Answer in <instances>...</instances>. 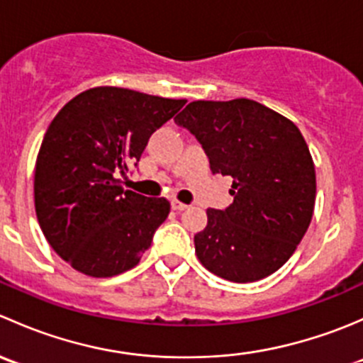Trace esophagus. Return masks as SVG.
<instances>
[{"label": "esophagus", "instance_id": "esophagus-1", "mask_svg": "<svg viewBox=\"0 0 363 363\" xmlns=\"http://www.w3.org/2000/svg\"><path fill=\"white\" fill-rule=\"evenodd\" d=\"M172 208L177 212H181V211H186V208H188V205L179 202V200H172Z\"/></svg>", "mask_w": 363, "mask_h": 363}]
</instances>
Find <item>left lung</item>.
Listing matches in <instances>:
<instances>
[{"label":"left lung","instance_id":"8db88e82","mask_svg":"<svg viewBox=\"0 0 363 363\" xmlns=\"http://www.w3.org/2000/svg\"><path fill=\"white\" fill-rule=\"evenodd\" d=\"M175 123L202 144L212 174L233 179V203L207 208L195 235L200 263L232 283H255L279 270L309 228L316 172L298 128L247 98L191 101Z\"/></svg>","mask_w":363,"mask_h":363}]
</instances>
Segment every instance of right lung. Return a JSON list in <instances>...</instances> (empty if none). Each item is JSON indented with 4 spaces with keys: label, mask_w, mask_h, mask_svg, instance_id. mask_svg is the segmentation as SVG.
Listing matches in <instances>:
<instances>
[{
    "label": "right lung",
    "mask_w": 363,
    "mask_h": 363,
    "mask_svg": "<svg viewBox=\"0 0 363 363\" xmlns=\"http://www.w3.org/2000/svg\"><path fill=\"white\" fill-rule=\"evenodd\" d=\"M186 100L93 87L54 117L35 164V211L54 251L79 272L112 277L149 250L170 202L123 189L149 137Z\"/></svg>",
    "instance_id": "add662e5"
}]
</instances>
